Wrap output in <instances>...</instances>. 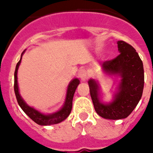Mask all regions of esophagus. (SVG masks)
Returning a JSON list of instances; mask_svg holds the SVG:
<instances>
[{"instance_id":"1","label":"esophagus","mask_w":153,"mask_h":153,"mask_svg":"<svg viewBox=\"0 0 153 153\" xmlns=\"http://www.w3.org/2000/svg\"><path fill=\"white\" fill-rule=\"evenodd\" d=\"M79 77H80V79L83 81H85L88 79V74H87L86 70H84V69H82V70H79Z\"/></svg>"}]
</instances>
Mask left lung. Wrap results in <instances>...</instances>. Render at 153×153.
Listing matches in <instances>:
<instances>
[{
  "label": "left lung",
  "instance_id": "8db88e82",
  "mask_svg": "<svg viewBox=\"0 0 153 153\" xmlns=\"http://www.w3.org/2000/svg\"><path fill=\"white\" fill-rule=\"evenodd\" d=\"M117 44L120 54L102 63L105 72L121 76L118 91L113 102L109 104L100 102L98 84L94 79L88 82L96 112L102 118L109 120L126 118L140 102L144 86L143 64L138 53L126 42L120 40Z\"/></svg>",
  "mask_w": 153,
  "mask_h": 153
}]
</instances>
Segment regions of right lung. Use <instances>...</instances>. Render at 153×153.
<instances>
[{
    "instance_id": "obj_1",
    "label": "right lung",
    "mask_w": 153,
    "mask_h": 153,
    "mask_svg": "<svg viewBox=\"0 0 153 153\" xmlns=\"http://www.w3.org/2000/svg\"><path fill=\"white\" fill-rule=\"evenodd\" d=\"M24 53H22L21 54V60H19L18 63H17L16 66L15 72H14V92H15L16 98H17V102H18L19 106H21V109H23V111L27 115L28 117L31 119V120L34 121L38 125L41 126H48V125H53V124H57L59 123L62 122L64 120L68 117L70 115L71 109H72V103H73V98H74V93L76 91V89L77 87V86L79 83V80L78 79H73L70 83L67 88V97H66V101H65L64 106H63L60 110L53 114L50 115H44L43 113H40L37 110L34 109L33 108L30 107V106H27L26 102H24L22 97H21L20 93H19L18 90V85H17V70H18L19 65L21 62V59H22V55Z\"/></svg>"
}]
</instances>
